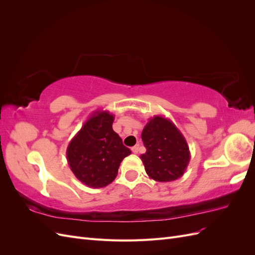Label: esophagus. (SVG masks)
I'll use <instances>...</instances> for the list:
<instances>
[{
    "instance_id": "esophagus-1",
    "label": "esophagus",
    "mask_w": 255,
    "mask_h": 255,
    "mask_svg": "<svg viewBox=\"0 0 255 255\" xmlns=\"http://www.w3.org/2000/svg\"><path fill=\"white\" fill-rule=\"evenodd\" d=\"M138 149H139V145H138V144H137V145H134V146H133V148H132V149H130V150H132V152H133L134 154H137V153H138Z\"/></svg>"
}]
</instances>
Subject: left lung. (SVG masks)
Wrapping results in <instances>:
<instances>
[{"label":"left lung","instance_id":"left-lung-1","mask_svg":"<svg viewBox=\"0 0 255 255\" xmlns=\"http://www.w3.org/2000/svg\"><path fill=\"white\" fill-rule=\"evenodd\" d=\"M141 139L146 151L140 158L150 179L157 182L180 179L189 164L190 151L174 123L160 115L154 116L143 128Z\"/></svg>","mask_w":255,"mask_h":255}]
</instances>
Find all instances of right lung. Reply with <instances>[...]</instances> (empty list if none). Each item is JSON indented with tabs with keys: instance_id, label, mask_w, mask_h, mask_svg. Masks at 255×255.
Segmentation results:
<instances>
[{
	"instance_id": "right-lung-1",
	"label": "right lung",
	"mask_w": 255,
	"mask_h": 255,
	"mask_svg": "<svg viewBox=\"0 0 255 255\" xmlns=\"http://www.w3.org/2000/svg\"><path fill=\"white\" fill-rule=\"evenodd\" d=\"M114 120L110 112H94L68 144L67 160L71 171L88 187L101 188L111 184L121 161L130 154L113 129Z\"/></svg>"
}]
</instances>
